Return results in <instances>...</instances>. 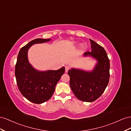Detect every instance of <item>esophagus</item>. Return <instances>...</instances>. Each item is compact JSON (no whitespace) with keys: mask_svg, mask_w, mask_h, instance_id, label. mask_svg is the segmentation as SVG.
Listing matches in <instances>:
<instances>
[{"mask_svg":"<svg viewBox=\"0 0 131 131\" xmlns=\"http://www.w3.org/2000/svg\"><path fill=\"white\" fill-rule=\"evenodd\" d=\"M69 69H70L69 66H65V72H68V71L69 70Z\"/></svg>","mask_w":131,"mask_h":131,"instance_id":"34e87169","label":"esophagus"}]
</instances>
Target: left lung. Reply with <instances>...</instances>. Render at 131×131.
<instances>
[{"mask_svg": "<svg viewBox=\"0 0 131 131\" xmlns=\"http://www.w3.org/2000/svg\"><path fill=\"white\" fill-rule=\"evenodd\" d=\"M91 51L84 56H91L98 63L91 72L72 69L68 71L70 85L73 94L81 101L93 102L98 99L105 91L110 78V61L104 48L89 39Z\"/></svg>", "mask_w": 131, "mask_h": 131, "instance_id": "left-lung-1", "label": "left lung"}]
</instances>
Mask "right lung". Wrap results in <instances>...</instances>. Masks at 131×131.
I'll return each instance as SVG.
<instances>
[{
  "label": "right lung",
  "mask_w": 131,
  "mask_h": 131,
  "mask_svg": "<svg viewBox=\"0 0 131 131\" xmlns=\"http://www.w3.org/2000/svg\"><path fill=\"white\" fill-rule=\"evenodd\" d=\"M49 40L41 38L33 40L21 48L17 56L15 74L18 89L26 99L35 104H42L50 99L56 84L65 73L63 67L58 70L38 71L28 62L27 51L29 47Z\"/></svg>",
  "instance_id": "1"
}]
</instances>
